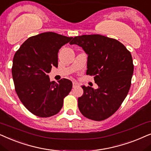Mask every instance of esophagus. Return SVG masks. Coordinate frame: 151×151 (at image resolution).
Masks as SVG:
<instances>
[{
  "label": "esophagus",
  "instance_id": "34e87169",
  "mask_svg": "<svg viewBox=\"0 0 151 151\" xmlns=\"http://www.w3.org/2000/svg\"><path fill=\"white\" fill-rule=\"evenodd\" d=\"M72 85H73V88H76L77 86H79V83H78L77 82H76V81H73V82H72Z\"/></svg>",
  "mask_w": 151,
  "mask_h": 151
}]
</instances>
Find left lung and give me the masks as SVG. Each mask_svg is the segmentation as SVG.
<instances>
[{"label": "left lung", "mask_w": 151, "mask_h": 151, "mask_svg": "<svg viewBox=\"0 0 151 151\" xmlns=\"http://www.w3.org/2000/svg\"><path fill=\"white\" fill-rule=\"evenodd\" d=\"M76 44L88 55L86 74L94 76L97 89L82 86L78 107L84 116L102 121L119 109L131 85L134 65L130 52L117 40L99 35L75 37Z\"/></svg>", "instance_id": "left-lung-1"}]
</instances>
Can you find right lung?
Wrapping results in <instances>:
<instances>
[{
	"instance_id": "obj_1",
	"label": "right lung",
	"mask_w": 151,
	"mask_h": 151,
	"mask_svg": "<svg viewBox=\"0 0 151 151\" xmlns=\"http://www.w3.org/2000/svg\"><path fill=\"white\" fill-rule=\"evenodd\" d=\"M72 37L44 32L27 39L14 57L12 68L14 83L24 106L40 117L57 114L63 99L72 88L71 81H50L47 73L58 67V52Z\"/></svg>"
}]
</instances>
